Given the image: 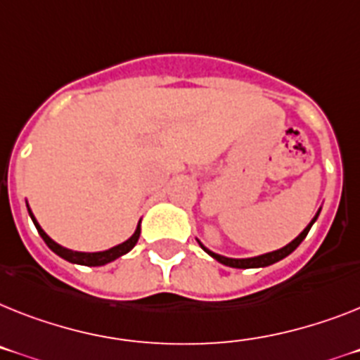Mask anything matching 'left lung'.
<instances>
[{
    "mask_svg": "<svg viewBox=\"0 0 360 360\" xmlns=\"http://www.w3.org/2000/svg\"><path fill=\"white\" fill-rule=\"evenodd\" d=\"M320 210H322V207L319 208V212H316L315 217L311 219L309 225H307L306 229H304V231H302L300 234H298V236L291 241V243H288V245L282 247V249L273 250V252H265V255L252 256V258H229V256L217 255V252H214V250H210V249H208V247H205L203 243H201V241L198 240V238H195V240H198V243H199V245H201V249H203L208 256H212V258L216 259V262H219V264L226 265V267H234V269H258V267H267V265L276 264V262H280V259H283V258H285V256L291 255L292 250L297 249V247L300 245L302 241L306 240L307 232H309V229H311V226H313V223L316 221V217H319Z\"/></svg>",
    "mask_w": 360,
    "mask_h": 360,
    "instance_id": "1",
    "label": "left lung"
}]
</instances>
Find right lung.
Segmentation results:
<instances>
[{"instance_id": "obj_1", "label": "right lung", "mask_w": 360, "mask_h": 360, "mask_svg": "<svg viewBox=\"0 0 360 360\" xmlns=\"http://www.w3.org/2000/svg\"><path fill=\"white\" fill-rule=\"evenodd\" d=\"M27 210H29V216H31L32 223H34L36 231H38V234L41 236V240L47 243V247L53 250L54 255H58L60 258L68 259V262H71V264L87 265V267H101V265L110 264V262H113V259L120 258V256H124V255H128L129 250L137 245L139 236H141V219H139L137 229H135L134 234H131V236H129L126 241L119 243V245H115V247H111V249H105V250H98V252H80V250L65 249V247H62L60 243H56L53 238L47 236V232H45L44 229L40 226V223H38V219H36L34 214H32L29 203H27Z\"/></svg>"}]
</instances>
